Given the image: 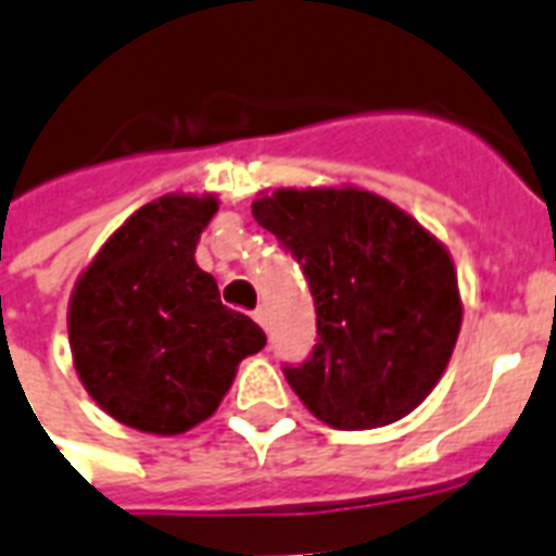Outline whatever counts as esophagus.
I'll list each match as a JSON object with an SVG mask.
<instances>
[{
	"label": "esophagus",
	"mask_w": 556,
	"mask_h": 556,
	"mask_svg": "<svg viewBox=\"0 0 556 556\" xmlns=\"http://www.w3.org/2000/svg\"><path fill=\"white\" fill-rule=\"evenodd\" d=\"M253 318L267 330V309H265V306H258V309H255V313H253Z\"/></svg>",
	"instance_id": "esophagus-1"
}]
</instances>
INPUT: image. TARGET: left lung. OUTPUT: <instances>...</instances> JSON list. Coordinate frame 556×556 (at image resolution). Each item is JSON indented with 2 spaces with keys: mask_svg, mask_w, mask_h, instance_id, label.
<instances>
[{
  "mask_svg": "<svg viewBox=\"0 0 556 556\" xmlns=\"http://www.w3.org/2000/svg\"><path fill=\"white\" fill-rule=\"evenodd\" d=\"M303 267L318 345L286 366L291 390L342 431L408 417L441 381L462 330L453 258L402 207L361 187L274 190L253 202Z\"/></svg>",
  "mask_w": 556,
  "mask_h": 556,
  "instance_id": "8db88e82",
  "label": "left lung"
}]
</instances>
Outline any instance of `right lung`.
Instances as JSON below:
<instances>
[{"label":"right lung","mask_w":556,"mask_h":556,"mask_svg":"<svg viewBox=\"0 0 556 556\" xmlns=\"http://www.w3.org/2000/svg\"><path fill=\"white\" fill-rule=\"evenodd\" d=\"M214 195H160L125 219L74 286L71 354L106 414L148 434H181L229 393L238 363L265 349L253 318L219 303L195 243Z\"/></svg>","instance_id":"add662e5"}]
</instances>
